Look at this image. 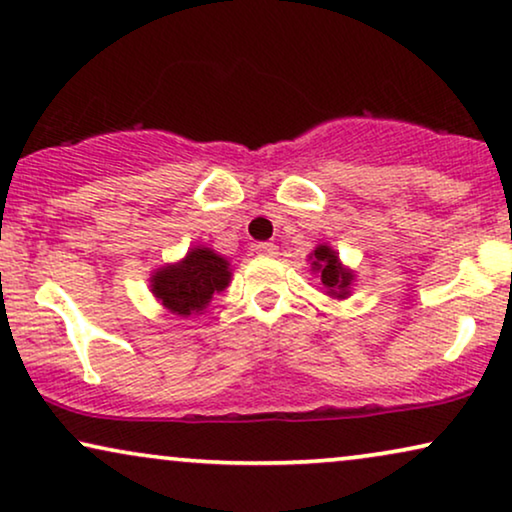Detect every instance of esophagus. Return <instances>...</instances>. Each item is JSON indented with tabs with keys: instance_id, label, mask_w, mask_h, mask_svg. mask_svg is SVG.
<instances>
[{
	"instance_id": "esophagus-1",
	"label": "esophagus",
	"mask_w": 512,
	"mask_h": 512,
	"mask_svg": "<svg viewBox=\"0 0 512 512\" xmlns=\"http://www.w3.org/2000/svg\"><path fill=\"white\" fill-rule=\"evenodd\" d=\"M256 254H261V256H277V247L272 242H261V244H256Z\"/></svg>"
}]
</instances>
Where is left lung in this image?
<instances>
[{
    "label": "left lung",
    "instance_id": "obj_1",
    "mask_svg": "<svg viewBox=\"0 0 512 512\" xmlns=\"http://www.w3.org/2000/svg\"><path fill=\"white\" fill-rule=\"evenodd\" d=\"M310 261L312 275L321 279V286H324V293L331 298H349L352 296V284H354V270L347 268L345 263L340 261L338 251H335L331 244L321 242L312 249V254L307 256Z\"/></svg>",
    "mask_w": 512,
    "mask_h": 512
}]
</instances>
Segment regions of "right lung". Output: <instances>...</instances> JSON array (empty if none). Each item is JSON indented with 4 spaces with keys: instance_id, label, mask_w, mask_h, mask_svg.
<instances>
[{
    "instance_id": "add662e5",
    "label": "right lung",
    "mask_w": 512,
    "mask_h": 512,
    "mask_svg": "<svg viewBox=\"0 0 512 512\" xmlns=\"http://www.w3.org/2000/svg\"><path fill=\"white\" fill-rule=\"evenodd\" d=\"M230 261L216 254L212 247L198 244L186 251V256L177 263H165L151 272L149 286L153 298L170 314L181 319L205 314L212 303L214 293L228 289Z\"/></svg>"
}]
</instances>
